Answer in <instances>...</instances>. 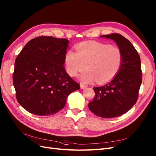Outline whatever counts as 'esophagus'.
<instances>
[{"label":"esophagus","instance_id":"1","mask_svg":"<svg viewBox=\"0 0 156 156\" xmlns=\"http://www.w3.org/2000/svg\"><path fill=\"white\" fill-rule=\"evenodd\" d=\"M80 88H81V89H84V88H87V87H88V86L85 85L84 84H80Z\"/></svg>","mask_w":156,"mask_h":156}]
</instances>
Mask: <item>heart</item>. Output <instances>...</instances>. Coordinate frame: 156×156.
Segmentation results:
<instances>
[{"label":"heart","instance_id":"heart-1","mask_svg":"<svg viewBox=\"0 0 156 156\" xmlns=\"http://www.w3.org/2000/svg\"><path fill=\"white\" fill-rule=\"evenodd\" d=\"M76 52L68 51L65 55L66 72L76 76L86 67L79 77L83 83L95 79L100 84L108 83L119 72L123 61L121 50L115 46L97 41H83L76 46Z\"/></svg>","mask_w":156,"mask_h":156}]
</instances>
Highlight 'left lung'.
Returning <instances> with one entry per match:
<instances>
[{"label": "left lung", "instance_id": "1", "mask_svg": "<svg viewBox=\"0 0 156 156\" xmlns=\"http://www.w3.org/2000/svg\"><path fill=\"white\" fill-rule=\"evenodd\" d=\"M114 40L121 50L123 61L119 72L104 86L94 87L95 96L88 104L90 110L102 118H114L126 113L136 104L142 82L140 55L127 39L120 34L102 35Z\"/></svg>", "mask_w": 156, "mask_h": 156}]
</instances>
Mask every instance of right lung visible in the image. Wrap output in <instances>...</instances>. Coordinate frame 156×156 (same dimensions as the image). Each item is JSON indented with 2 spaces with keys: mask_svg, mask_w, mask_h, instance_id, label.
I'll list each match as a JSON object with an SVG mask.
<instances>
[{
  "mask_svg": "<svg viewBox=\"0 0 156 156\" xmlns=\"http://www.w3.org/2000/svg\"><path fill=\"white\" fill-rule=\"evenodd\" d=\"M69 41L41 36L30 40L18 55L13 81L17 101L30 113L48 116L63 109L80 89L64 67Z\"/></svg>",
  "mask_w": 156,
  "mask_h": 156,
  "instance_id": "obj_1",
  "label": "right lung"
}]
</instances>
